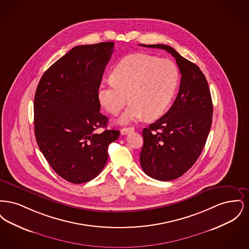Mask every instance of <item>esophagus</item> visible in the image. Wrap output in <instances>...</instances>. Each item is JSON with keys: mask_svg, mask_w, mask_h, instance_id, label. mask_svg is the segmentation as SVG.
Wrapping results in <instances>:
<instances>
[{"mask_svg": "<svg viewBox=\"0 0 249 249\" xmlns=\"http://www.w3.org/2000/svg\"><path fill=\"white\" fill-rule=\"evenodd\" d=\"M134 129L132 128V127H129V128H122L121 130H120V132H121V134L122 135H126L127 133H129L130 131H133Z\"/></svg>", "mask_w": 249, "mask_h": 249, "instance_id": "esophagus-1", "label": "esophagus"}]
</instances>
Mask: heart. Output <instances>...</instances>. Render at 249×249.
<instances>
[{"label": "heart", "instance_id": "heart-1", "mask_svg": "<svg viewBox=\"0 0 249 249\" xmlns=\"http://www.w3.org/2000/svg\"><path fill=\"white\" fill-rule=\"evenodd\" d=\"M110 78L112 82L98 89L99 102L116 116L129 100L130 106L119 119L129 123L144 116L157 119L164 113L177 91L179 71L170 59L136 53L121 59Z\"/></svg>", "mask_w": 249, "mask_h": 249}]
</instances>
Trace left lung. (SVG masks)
<instances>
[{
	"mask_svg": "<svg viewBox=\"0 0 249 249\" xmlns=\"http://www.w3.org/2000/svg\"><path fill=\"white\" fill-rule=\"evenodd\" d=\"M139 46L169 52L177 60L182 75L172 107L142 130V171L157 180L170 181L190 170L201 155L212 124L211 93L201 69L174 48L160 44Z\"/></svg>",
	"mask_w": 249,
	"mask_h": 249,
	"instance_id": "8db88e82",
	"label": "left lung"
}]
</instances>
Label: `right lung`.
I'll list each match as a JSON object with an SVG mask.
<instances>
[{"instance_id": "obj_1", "label": "right lung", "mask_w": 249, "mask_h": 249, "mask_svg": "<svg viewBox=\"0 0 249 249\" xmlns=\"http://www.w3.org/2000/svg\"><path fill=\"white\" fill-rule=\"evenodd\" d=\"M113 42L71 48L41 77L35 96V133L40 150L60 178L82 184L107 162L108 145L119 130L106 128L98 89Z\"/></svg>"}]
</instances>
